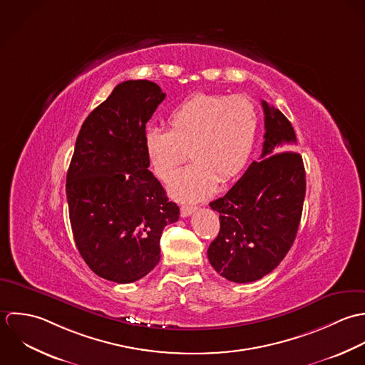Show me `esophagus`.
<instances>
[{
  "mask_svg": "<svg viewBox=\"0 0 365 365\" xmlns=\"http://www.w3.org/2000/svg\"><path fill=\"white\" fill-rule=\"evenodd\" d=\"M195 210H196V206H190V205L182 206V207H180V216H182V217H189Z\"/></svg>",
  "mask_w": 365,
  "mask_h": 365,
  "instance_id": "34e87169",
  "label": "esophagus"
}]
</instances>
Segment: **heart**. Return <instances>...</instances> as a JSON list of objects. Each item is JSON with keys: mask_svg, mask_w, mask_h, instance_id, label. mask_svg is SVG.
<instances>
[{"mask_svg": "<svg viewBox=\"0 0 365 365\" xmlns=\"http://www.w3.org/2000/svg\"><path fill=\"white\" fill-rule=\"evenodd\" d=\"M168 125L169 131L145 133L149 163L160 180L169 182L189 152L193 163L176 175L169 190L178 200H200L215 192L217 182H231L247 166L259 115L247 97L197 93L169 113Z\"/></svg>", "mask_w": 365, "mask_h": 365, "instance_id": "b5f03b06", "label": "heart"}]
</instances>
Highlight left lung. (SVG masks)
I'll use <instances>...</instances> for the list:
<instances>
[{
  "label": "left lung",
  "mask_w": 365,
  "mask_h": 365,
  "mask_svg": "<svg viewBox=\"0 0 365 365\" xmlns=\"http://www.w3.org/2000/svg\"><path fill=\"white\" fill-rule=\"evenodd\" d=\"M265 141L240 180L210 207L220 213V231L207 250L212 267L231 282H254L274 271L296 238L306 193L302 156L291 149L296 135L289 120L261 101Z\"/></svg>",
  "instance_id": "obj_1"
}]
</instances>
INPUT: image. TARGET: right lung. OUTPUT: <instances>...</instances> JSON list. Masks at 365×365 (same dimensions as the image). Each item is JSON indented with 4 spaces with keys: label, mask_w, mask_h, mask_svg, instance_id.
I'll list each match as a JSON object with an SVG mask.
<instances>
[{
    "label": "right lung",
    "mask_w": 365,
    "mask_h": 365,
    "mask_svg": "<svg viewBox=\"0 0 365 365\" xmlns=\"http://www.w3.org/2000/svg\"><path fill=\"white\" fill-rule=\"evenodd\" d=\"M165 93L149 80H127L84 120L66 176L76 247L88 268L111 282L130 284L160 259L159 241L179 219L152 175L145 125Z\"/></svg>",
    "instance_id": "obj_1"
}]
</instances>
